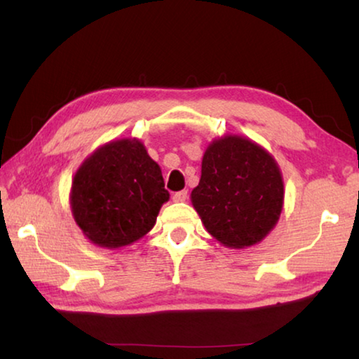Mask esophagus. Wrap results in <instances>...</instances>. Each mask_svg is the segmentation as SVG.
I'll use <instances>...</instances> for the list:
<instances>
[{
	"mask_svg": "<svg viewBox=\"0 0 359 359\" xmlns=\"http://www.w3.org/2000/svg\"><path fill=\"white\" fill-rule=\"evenodd\" d=\"M172 199L175 203H184L188 199V191L187 190H182V191H175L172 194Z\"/></svg>",
	"mask_w": 359,
	"mask_h": 359,
	"instance_id": "esophagus-1",
	"label": "esophagus"
}]
</instances>
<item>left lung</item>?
Segmentation results:
<instances>
[{"label": "left lung", "mask_w": 359, "mask_h": 359, "mask_svg": "<svg viewBox=\"0 0 359 359\" xmlns=\"http://www.w3.org/2000/svg\"><path fill=\"white\" fill-rule=\"evenodd\" d=\"M191 203L205 229L226 247L257 244L282 212L283 182L266 150L241 136L212 142Z\"/></svg>", "instance_id": "left-lung-1"}]
</instances>
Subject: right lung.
<instances>
[{"label":"right lung","mask_w":359,"mask_h":359,"mask_svg":"<svg viewBox=\"0 0 359 359\" xmlns=\"http://www.w3.org/2000/svg\"><path fill=\"white\" fill-rule=\"evenodd\" d=\"M168 199L161 169L144 145L121 139L96 150L79 168L71 209L93 244L118 248L147 234Z\"/></svg>","instance_id":"add662e5"}]
</instances>
